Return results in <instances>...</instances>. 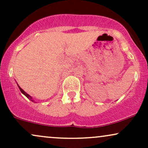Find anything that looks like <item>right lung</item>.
I'll return each mask as SVG.
<instances>
[{
	"mask_svg": "<svg viewBox=\"0 0 148 148\" xmlns=\"http://www.w3.org/2000/svg\"><path fill=\"white\" fill-rule=\"evenodd\" d=\"M18 88H19V90H20V91H21V92H22V93H23V95H25V97H27V98H28V99H29L30 100V101H33V98H32V97H30V96L29 95H28V94H27V93H26V92H25L24 90H22V89H21V88H20V86H18Z\"/></svg>",
	"mask_w": 148,
	"mask_h": 148,
	"instance_id": "add662e5",
	"label": "right lung"
}]
</instances>
